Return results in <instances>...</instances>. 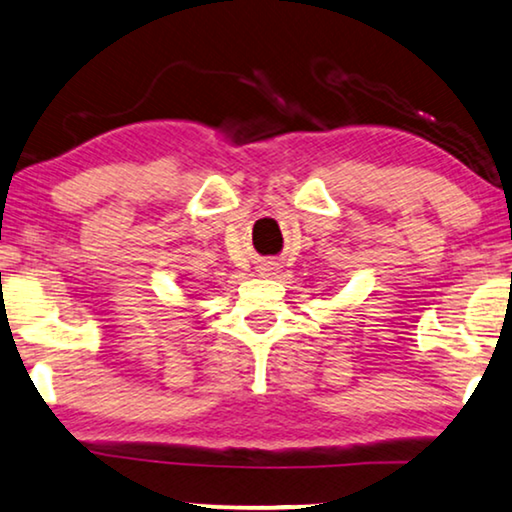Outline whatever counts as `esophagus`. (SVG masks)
I'll list each match as a JSON object with an SVG mask.
<instances>
[{
    "instance_id": "34e87169",
    "label": "esophagus",
    "mask_w": 512,
    "mask_h": 512,
    "mask_svg": "<svg viewBox=\"0 0 512 512\" xmlns=\"http://www.w3.org/2000/svg\"><path fill=\"white\" fill-rule=\"evenodd\" d=\"M259 271H262V276H271V273H273V271H276V264L266 262V264H262V266H259Z\"/></svg>"
}]
</instances>
